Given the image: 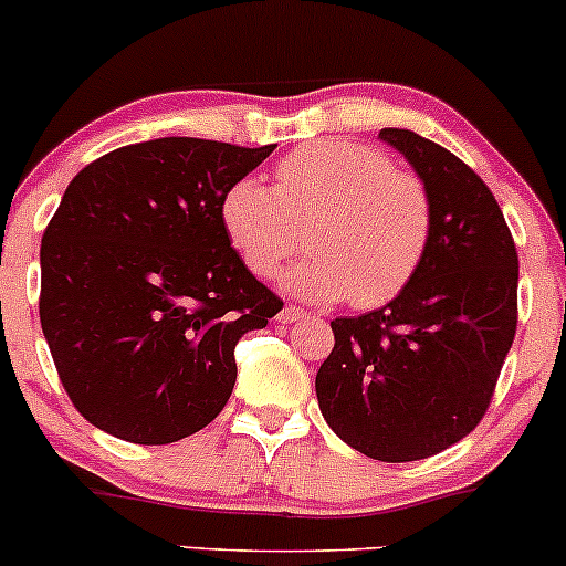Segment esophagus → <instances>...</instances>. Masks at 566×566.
Returning <instances> with one entry per match:
<instances>
[{
  "label": "esophagus",
  "instance_id": "1",
  "mask_svg": "<svg viewBox=\"0 0 566 566\" xmlns=\"http://www.w3.org/2000/svg\"><path fill=\"white\" fill-rule=\"evenodd\" d=\"M301 317H304V310H298V306H284V310L282 312H279V323H284V325H287V323H295V319H301Z\"/></svg>",
  "mask_w": 566,
  "mask_h": 566
}]
</instances>
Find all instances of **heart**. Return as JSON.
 I'll list each match as a JSON object with an SVG mask.
<instances>
[{
    "mask_svg": "<svg viewBox=\"0 0 566 566\" xmlns=\"http://www.w3.org/2000/svg\"><path fill=\"white\" fill-rule=\"evenodd\" d=\"M219 219L243 265L262 279L298 254L306 230L312 256L290 268L287 293L378 310L419 273L436 208L427 182L394 167L386 153L356 142H312L279 161L276 188L256 177L227 186Z\"/></svg>",
    "mask_w": 566,
    "mask_h": 566,
    "instance_id": "1",
    "label": "heart"
}]
</instances>
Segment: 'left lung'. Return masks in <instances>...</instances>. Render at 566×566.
I'll return each mask as SVG.
<instances>
[{"mask_svg":"<svg viewBox=\"0 0 566 566\" xmlns=\"http://www.w3.org/2000/svg\"><path fill=\"white\" fill-rule=\"evenodd\" d=\"M380 139L427 182L436 227L413 282L380 310L336 317L315 389L323 419L356 452L424 460L488 413L517 328V251L484 180L405 128Z\"/></svg>","mask_w":566,"mask_h":566,"instance_id":"1","label":"left lung"}]
</instances>
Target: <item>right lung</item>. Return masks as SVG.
Wrapping results in <instances>:
<instances>
[{
  "label": "right lung",
  "instance_id": "obj_1",
  "mask_svg": "<svg viewBox=\"0 0 566 566\" xmlns=\"http://www.w3.org/2000/svg\"><path fill=\"white\" fill-rule=\"evenodd\" d=\"M273 153L167 136L65 188L40 243V325L73 408L114 438L175 443L235 386V345L282 312L230 247L227 186Z\"/></svg>",
  "mask_w": 566,
  "mask_h": 566
}]
</instances>
